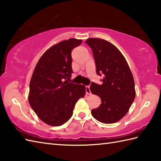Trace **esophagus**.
Wrapping results in <instances>:
<instances>
[{
    "label": "esophagus",
    "instance_id": "obj_1",
    "mask_svg": "<svg viewBox=\"0 0 161 161\" xmlns=\"http://www.w3.org/2000/svg\"><path fill=\"white\" fill-rule=\"evenodd\" d=\"M86 93L88 95H90L91 93V90H90V86H86Z\"/></svg>",
    "mask_w": 161,
    "mask_h": 161
}]
</instances>
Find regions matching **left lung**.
<instances>
[{
	"label": "left lung",
	"instance_id": "left-lung-1",
	"mask_svg": "<svg viewBox=\"0 0 161 161\" xmlns=\"http://www.w3.org/2000/svg\"><path fill=\"white\" fill-rule=\"evenodd\" d=\"M93 52L97 75L103 77L100 85L92 82L91 93L102 104L91 110L95 119L104 124L119 121L128 112L136 96L133 75L125 58L107 41L90 38L86 41Z\"/></svg>",
	"mask_w": 161,
	"mask_h": 161
}]
</instances>
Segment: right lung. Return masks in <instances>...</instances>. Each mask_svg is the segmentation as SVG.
<instances>
[{
  "label": "right lung",
  "instance_id": "right-lung-1",
  "mask_svg": "<svg viewBox=\"0 0 161 161\" xmlns=\"http://www.w3.org/2000/svg\"><path fill=\"white\" fill-rule=\"evenodd\" d=\"M82 41L70 39L46 50L33 72L30 83L29 103L46 124L61 126L73 115L77 100L84 97L85 86L68 81L72 69L71 51Z\"/></svg>",
  "mask_w": 161,
  "mask_h": 161
}]
</instances>
